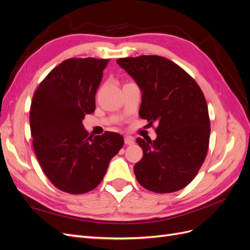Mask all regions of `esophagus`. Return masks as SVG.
<instances>
[{"mask_svg":"<svg viewBox=\"0 0 250 250\" xmlns=\"http://www.w3.org/2000/svg\"><path fill=\"white\" fill-rule=\"evenodd\" d=\"M124 142L126 145H132V144H134V139L132 137H129V135H126L124 138Z\"/></svg>","mask_w":250,"mask_h":250,"instance_id":"1","label":"esophagus"}]
</instances>
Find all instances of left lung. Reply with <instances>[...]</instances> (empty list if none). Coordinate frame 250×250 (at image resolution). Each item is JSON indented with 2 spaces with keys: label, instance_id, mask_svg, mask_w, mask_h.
<instances>
[{
  "label": "left lung",
  "instance_id": "obj_1",
  "mask_svg": "<svg viewBox=\"0 0 250 250\" xmlns=\"http://www.w3.org/2000/svg\"><path fill=\"white\" fill-rule=\"evenodd\" d=\"M117 63L141 89L140 117L157 123L155 140L137 139L143 157L134 165L135 177L155 193L181 190L197 175L208 153L210 128L202 90L167 58L142 55Z\"/></svg>",
  "mask_w": 250,
  "mask_h": 250
}]
</instances>
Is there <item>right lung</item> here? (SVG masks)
Returning a JSON list of instances; mask_svg holds the SVG:
<instances>
[{
    "label": "right lung",
    "instance_id": "1",
    "mask_svg": "<svg viewBox=\"0 0 250 250\" xmlns=\"http://www.w3.org/2000/svg\"><path fill=\"white\" fill-rule=\"evenodd\" d=\"M109 59L70 58L35 90L30 110L33 148L47 177L59 190L83 194L99 185L123 147L117 132L90 135L82 124L96 108L95 96Z\"/></svg>",
    "mask_w": 250,
    "mask_h": 250
}]
</instances>
